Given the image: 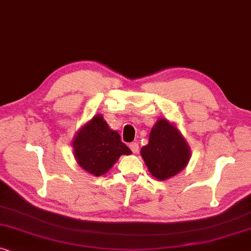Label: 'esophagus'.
Here are the masks:
<instances>
[{"label":"esophagus","mask_w":251,"mask_h":251,"mask_svg":"<svg viewBox=\"0 0 251 251\" xmlns=\"http://www.w3.org/2000/svg\"><path fill=\"white\" fill-rule=\"evenodd\" d=\"M129 148H131V150L134 153H136L139 151V143L138 142H132L129 143Z\"/></svg>","instance_id":"1"}]
</instances>
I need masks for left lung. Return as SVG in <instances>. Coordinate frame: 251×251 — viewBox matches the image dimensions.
<instances>
[{
	"label": "left lung",
	"instance_id": "8db88e82",
	"mask_svg": "<svg viewBox=\"0 0 251 251\" xmlns=\"http://www.w3.org/2000/svg\"><path fill=\"white\" fill-rule=\"evenodd\" d=\"M141 156L155 178L166 180L186 168L190 150L178 129L159 119L150 132L149 143L142 147Z\"/></svg>",
	"mask_w": 251,
	"mask_h": 251
}]
</instances>
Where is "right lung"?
I'll use <instances>...</instances> for the list:
<instances>
[{
  "mask_svg": "<svg viewBox=\"0 0 251 251\" xmlns=\"http://www.w3.org/2000/svg\"><path fill=\"white\" fill-rule=\"evenodd\" d=\"M73 148L79 165L96 176L108 172L122 155L132 153L118 133L110 129L100 115L93 117L76 133Z\"/></svg>",
  "mask_w": 251,
  "mask_h": 251,
  "instance_id": "add662e5",
  "label": "right lung"
}]
</instances>
